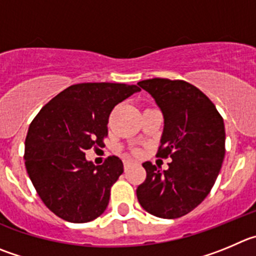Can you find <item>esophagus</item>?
<instances>
[{
    "instance_id": "34e87169",
    "label": "esophagus",
    "mask_w": 256,
    "mask_h": 256,
    "mask_svg": "<svg viewBox=\"0 0 256 256\" xmlns=\"http://www.w3.org/2000/svg\"><path fill=\"white\" fill-rule=\"evenodd\" d=\"M131 164H134L132 160H124V168H125V170L131 166Z\"/></svg>"
}]
</instances>
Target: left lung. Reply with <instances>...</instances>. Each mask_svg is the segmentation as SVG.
I'll return each mask as SVG.
<instances>
[{
    "mask_svg": "<svg viewBox=\"0 0 256 256\" xmlns=\"http://www.w3.org/2000/svg\"><path fill=\"white\" fill-rule=\"evenodd\" d=\"M164 117L158 156L170 155L166 170L142 163L146 179L136 190L142 208L162 218H178L208 196L225 156V125L211 100L184 80L152 78L138 83Z\"/></svg>",
    "mask_w": 256,
    "mask_h": 256,
    "instance_id": "obj_1",
    "label": "left lung"
}]
</instances>
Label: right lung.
Here are the masks:
<instances>
[{
	"instance_id": "add662e5",
	"label": "right lung",
	"mask_w": 256,
	"mask_h": 256,
	"mask_svg": "<svg viewBox=\"0 0 256 256\" xmlns=\"http://www.w3.org/2000/svg\"><path fill=\"white\" fill-rule=\"evenodd\" d=\"M139 90L138 86L122 83L73 84L50 100L30 124L26 170L52 214L73 224L104 214L124 164L112 155L96 166L84 152L104 144L114 107Z\"/></svg>"
}]
</instances>
